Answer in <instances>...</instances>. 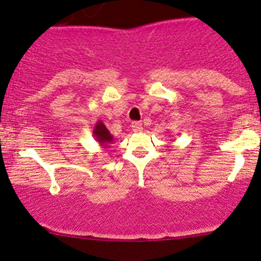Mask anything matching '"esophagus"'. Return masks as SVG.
<instances>
[{"mask_svg":"<svg viewBox=\"0 0 261 261\" xmlns=\"http://www.w3.org/2000/svg\"><path fill=\"white\" fill-rule=\"evenodd\" d=\"M132 129H133L134 132H137V133H139V132H142V130H143L142 123H139V122H133V123H132Z\"/></svg>","mask_w":261,"mask_h":261,"instance_id":"1","label":"esophagus"}]
</instances>
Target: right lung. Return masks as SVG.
Instances as JSON below:
<instances>
[{
    "instance_id": "obj_1",
    "label": "right lung",
    "mask_w": 261,
    "mask_h": 261,
    "mask_svg": "<svg viewBox=\"0 0 261 261\" xmlns=\"http://www.w3.org/2000/svg\"><path fill=\"white\" fill-rule=\"evenodd\" d=\"M92 134L93 137H95L96 142L101 145V148H108V145L112 144L113 140H115L113 136L110 133V130L107 129L106 125L103 124V122H102L101 119H98V121L96 122Z\"/></svg>"
}]
</instances>
